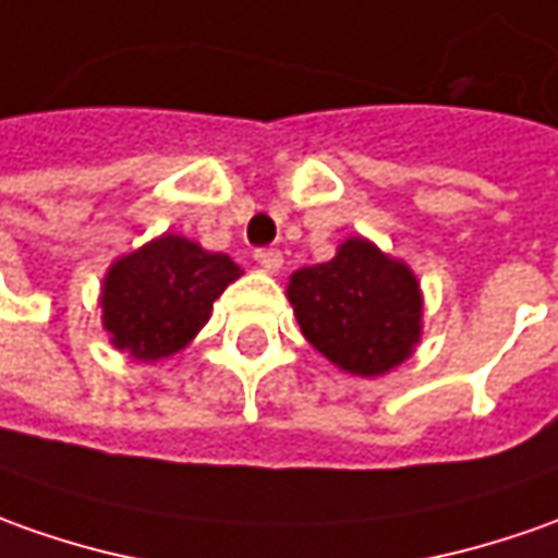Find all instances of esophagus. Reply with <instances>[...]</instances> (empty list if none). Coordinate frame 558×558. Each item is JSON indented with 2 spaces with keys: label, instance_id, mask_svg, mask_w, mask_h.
I'll list each match as a JSON object with an SVG mask.
<instances>
[{
  "label": "esophagus",
  "instance_id": "1",
  "mask_svg": "<svg viewBox=\"0 0 558 558\" xmlns=\"http://www.w3.org/2000/svg\"><path fill=\"white\" fill-rule=\"evenodd\" d=\"M253 259L263 265V271H268V275H278L280 268H283V256H280V250H256V256H253Z\"/></svg>",
  "mask_w": 558,
  "mask_h": 558
}]
</instances>
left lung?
Here are the masks:
<instances>
[{"mask_svg": "<svg viewBox=\"0 0 558 558\" xmlns=\"http://www.w3.org/2000/svg\"><path fill=\"white\" fill-rule=\"evenodd\" d=\"M287 299L302 336L342 373L388 375L415 354L424 295L403 259L369 238H348L329 263L290 275Z\"/></svg>", "mask_w": 558, "mask_h": 558, "instance_id": "8db88e82", "label": "left lung"}]
</instances>
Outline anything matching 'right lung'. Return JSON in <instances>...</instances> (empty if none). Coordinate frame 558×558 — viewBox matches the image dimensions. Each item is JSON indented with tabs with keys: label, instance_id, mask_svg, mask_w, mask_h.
Here are the masks:
<instances>
[{
	"label": "right lung",
	"instance_id": "right-lung-1",
	"mask_svg": "<svg viewBox=\"0 0 558 558\" xmlns=\"http://www.w3.org/2000/svg\"><path fill=\"white\" fill-rule=\"evenodd\" d=\"M241 275V265L226 253L165 231L106 268L100 287L106 336L140 363L173 357L198 336L216 299Z\"/></svg>",
	"mask_w": 558,
	"mask_h": 558
}]
</instances>
